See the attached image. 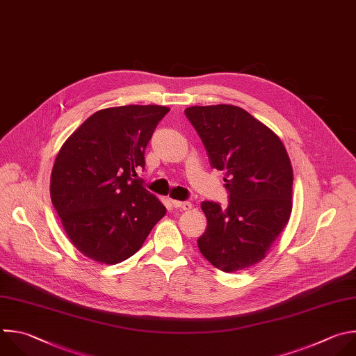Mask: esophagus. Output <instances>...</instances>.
<instances>
[{"instance_id":"obj_1","label":"esophagus","mask_w":356,"mask_h":356,"mask_svg":"<svg viewBox=\"0 0 356 356\" xmlns=\"http://www.w3.org/2000/svg\"><path fill=\"white\" fill-rule=\"evenodd\" d=\"M171 203H172V206L174 207H177V209H181V210H189V209H192V203L191 202H188V200H171Z\"/></svg>"}]
</instances>
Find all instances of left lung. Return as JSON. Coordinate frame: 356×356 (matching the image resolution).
<instances>
[{
	"mask_svg": "<svg viewBox=\"0 0 356 356\" xmlns=\"http://www.w3.org/2000/svg\"><path fill=\"white\" fill-rule=\"evenodd\" d=\"M185 115L197 131L211 168L225 171L229 204L202 202L206 232L202 255L225 272L265 258L292 213L293 170L280 138L243 108L191 106Z\"/></svg>",
	"mask_w": 356,
	"mask_h": 356,
	"instance_id": "8db88e82",
	"label": "left lung"
}]
</instances>
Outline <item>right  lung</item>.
Instances as JSON below:
<instances>
[{
    "label": "right lung",
    "instance_id": "obj_1",
    "mask_svg": "<svg viewBox=\"0 0 356 356\" xmlns=\"http://www.w3.org/2000/svg\"><path fill=\"white\" fill-rule=\"evenodd\" d=\"M170 112L160 105H126L91 115L61 146L50 178L51 203L80 252L115 265L136 254L167 213L137 171Z\"/></svg>",
    "mask_w": 356,
    "mask_h": 356
}]
</instances>
